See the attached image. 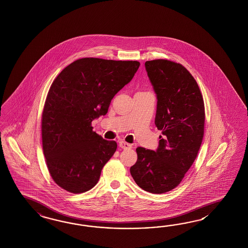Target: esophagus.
Returning a JSON list of instances; mask_svg holds the SVG:
<instances>
[{
  "mask_svg": "<svg viewBox=\"0 0 248 248\" xmlns=\"http://www.w3.org/2000/svg\"><path fill=\"white\" fill-rule=\"evenodd\" d=\"M119 146L120 148L122 149H128L132 148V145L131 144H128L127 142L121 141L119 143Z\"/></svg>",
  "mask_w": 248,
  "mask_h": 248,
  "instance_id": "1",
  "label": "esophagus"
}]
</instances>
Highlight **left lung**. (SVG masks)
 I'll return each mask as SVG.
<instances>
[{"label": "left lung", "instance_id": "1", "mask_svg": "<svg viewBox=\"0 0 248 248\" xmlns=\"http://www.w3.org/2000/svg\"><path fill=\"white\" fill-rule=\"evenodd\" d=\"M145 68L157 99L155 125L163 136L156 151L137 148L130 174L145 191L163 194L180 184L198 156L205 106L196 79L181 64L153 60Z\"/></svg>", "mask_w": 248, "mask_h": 248}]
</instances>
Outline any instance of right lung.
Listing matches in <instances>:
<instances>
[{"mask_svg": "<svg viewBox=\"0 0 248 248\" xmlns=\"http://www.w3.org/2000/svg\"><path fill=\"white\" fill-rule=\"evenodd\" d=\"M140 63L82 58L54 79L43 108V154L54 182L78 194L98 183L117 143L92 130V121L106 115L114 96L132 79Z\"/></svg>", "mask_w": 248, "mask_h": 248, "instance_id": "1", "label": "right lung"}]
</instances>
